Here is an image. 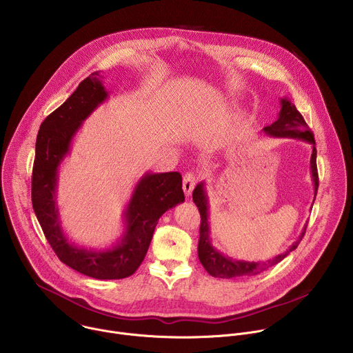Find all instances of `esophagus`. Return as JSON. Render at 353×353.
Masks as SVG:
<instances>
[{
  "label": "esophagus",
  "mask_w": 353,
  "mask_h": 353,
  "mask_svg": "<svg viewBox=\"0 0 353 353\" xmlns=\"http://www.w3.org/2000/svg\"><path fill=\"white\" fill-rule=\"evenodd\" d=\"M196 182H197L196 174H193V172L185 174L182 186H183V192H185V194H186L188 197L192 194V192H193V189H194V186H196Z\"/></svg>",
  "instance_id": "34e87169"
}]
</instances>
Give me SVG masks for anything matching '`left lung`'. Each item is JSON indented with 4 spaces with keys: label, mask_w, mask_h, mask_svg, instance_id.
<instances>
[{
    "label": "left lung",
    "mask_w": 353,
    "mask_h": 353,
    "mask_svg": "<svg viewBox=\"0 0 353 353\" xmlns=\"http://www.w3.org/2000/svg\"><path fill=\"white\" fill-rule=\"evenodd\" d=\"M281 109L279 113V119L263 128V132L269 137L276 138H294V139H302L312 145V157H310V174L312 181L314 186V199L319 188V176H317V167H316V148H314V138L310 128L306 125L302 114L296 110L295 105H292L287 98H283L281 101ZM313 199V201H314ZM193 201L199 208L201 222H200V237H199V259L204 269L214 277H236V276H251L258 274L263 272L265 269L279 263L281 259H284L291 251H294L299 241L302 240L306 225L302 229V233L299 234L298 240L291 244V247L280 255H276L273 259H269L266 262H248V261H239L233 259L230 256L223 255L218 250H215L210 240V225H208V197L207 192L204 189V182H200L194 190H193Z\"/></svg>",
    "instance_id": "1"
}]
</instances>
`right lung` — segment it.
Listing matches in <instances>:
<instances>
[{
    "mask_svg": "<svg viewBox=\"0 0 353 353\" xmlns=\"http://www.w3.org/2000/svg\"><path fill=\"white\" fill-rule=\"evenodd\" d=\"M98 77L95 72L81 81L68 101L40 125L32 176V203L50 245L63 263L85 276L112 280L135 273L145 259L160 216L183 203L185 194L179 172H148L135 186L124 211V234L112 248L97 251L69 243L57 205L58 168L83 121L109 97Z\"/></svg>",
    "mask_w": 353,
    "mask_h": 353,
    "instance_id": "obj_1",
    "label": "right lung"
}]
</instances>
